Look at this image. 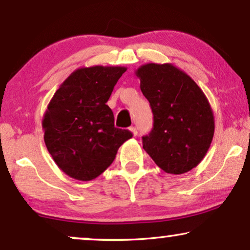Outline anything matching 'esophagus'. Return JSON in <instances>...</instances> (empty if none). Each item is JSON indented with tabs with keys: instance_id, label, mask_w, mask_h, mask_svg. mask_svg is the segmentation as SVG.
<instances>
[{
	"instance_id": "obj_1",
	"label": "esophagus",
	"mask_w": 250,
	"mask_h": 250,
	"mask_svg": "<svg viewBox=\"0 0 250 250\" xmlns=\"http://www.w3.org/2000/svg\"><path fill=\"white\" fill-rule=\"evenodd\" d=\"M130 131L132 132V134H133V137H135V135L138 134V130L135 127H133V126H132V127L130 128Z\"/></svg>"
}]
</instances>
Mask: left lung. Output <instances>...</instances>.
Segmentation results:
<instances>
[{"mask_svg": "<svg viewBox=\"0 0 250 250\" xmlns=\"http://www.w3.org/2000/svg\"><path fill=\"white\" fill-rule=\"evenodd\" d=\"M153 111V130L143 147L162 170L180 175L199 165L214 134V116L197 83L172 63H146L135 70Z\"/></svg>", "mask_w": 250, "mask_h": 250, "instance_id": "8db88e82", "label": "left lung"}]
</instances>
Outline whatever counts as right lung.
Here are the masks:
<instances>
[{
    "label": "right lung",
    "mask_w": 250,
    "mask_h": 250,
    "mask_svg": "<svg viewBox=\"0 0 250 250\" xmlns=\"http://www.w3.org/2000/svg\"><path fill=\"white\" fill-rule=\"evenodd\" d=\"M125 67H82L70 74L48 103L42 130L48 153L69 177L91 181L106 170L118 148L131 139L115 127L106 102Z\"/></svg>",
    "instance_id": "right-lung-1"
}]
</instances>
